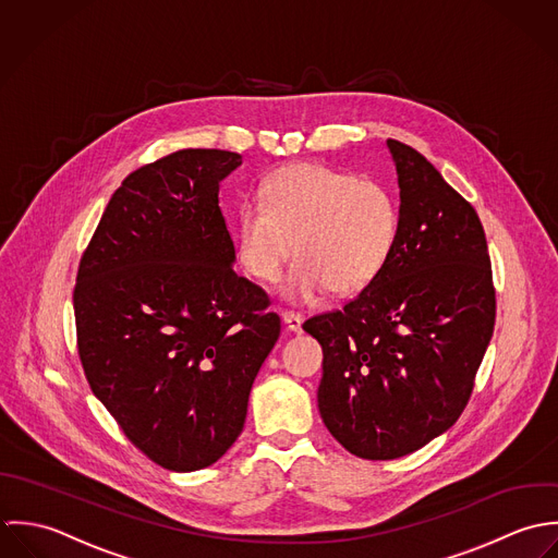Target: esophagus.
Wrapping results in <instances>:
<instances>
[{
	"label": "esophagus",
	"instance_id": "esophagus-1",
	"mask_svg": "<svg viewBox=\"0 0 558 558\" xmlns=\"http://www.w3.org/2000/svg\"><path fill=\"white\" fill-rule=\"evenodd\" d=\"M282 322H284V326H287L289 332H293V335H300V332H302L304 317H302L300 313H295V311H284V313H282Z\"/></svg>",
	"mask_w": 558,
	"mask_h": 558
}]
</instances>
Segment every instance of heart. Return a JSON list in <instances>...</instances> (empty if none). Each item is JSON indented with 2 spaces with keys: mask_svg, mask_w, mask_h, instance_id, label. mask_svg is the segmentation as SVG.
<instances>
[{
  "mask_svg": "<svg viewBox=\"0 0 558 558\" xmlns=\"http://www.w3.org/2000/svg\"><path fill=\"white\" fill-rule=\"evenodd\" d=\"M399 223V201L384 181L293 163L267 177L260 203L239 207L234 247L239 265L260 282H274L295 252L282 291L306 302L326 289L351 293L375 280Z\"/></svg>",
  "mask_w": 558,
  "mask_h": 558,
  "instance_id": "heart-1",
  "label": "heart"
}]
</instances>
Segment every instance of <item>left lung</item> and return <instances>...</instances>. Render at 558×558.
Wrapping results in <instances>:
<instances>
[{
    "instance_id": "1",
    "label": "left lung",
    "mask_w": 558,
    "mask_h": 558,
    "mask_svg": "<svg viewBox=\"0 0 558 558\" xmlns=\"http://www.w3.org/2000/svg\"><path fill=\"white\" fill-rule=\"evenodd\" d=\"M401 223L388 263L340 311L304 330L324 349L319 412L362 459L432 442L465 410L496 324V289L474 207L412 146L388 140Z\"/></svg>"
}]
</instances>
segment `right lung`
<instances>
[{"mask_svg": "<svg viewBox=\"0 0 558 558\" xmlns=\"http://www.w3.org/2000/svg\"><path fill=\"white\" fill-rule=\"evenodd\" d=\"M239 153L183 148L133 170L82 254L77 353L126 440L166 470L216 463L280 336L269 295L230 267L220 181Z\"/></svg>", "mask_w": 558, "mask_h": 558, "instance_id": "add662e5", "label": "right lung"}]
</instances>
